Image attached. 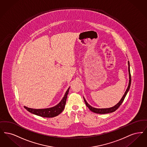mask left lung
<instances>
[{
    "mask_svg": "<svg viewBox=\"0 0 147 147\" xmlns=\"http://www.w3.org/2000/svg\"><path fill=\"white\" fill-rule=\"evenodd\" d=\"M128 69H129V85L127 86V88L126 89L125 94L123 95V97L121 98V99L117 103L116 105H115L111 108H94L92 106H90L88 103L86 102V100L85 99V98L84 97V100L85 101V103L86 104V106L89 108V109L94 113H97V114H107V113H111L112 112H115L117 108L120 107V106L121 105V103L123 102V100L125 99L126 94H127L128 91H129V88L131 86V73H130V69H129V61H128Z\"/></svg>",
    "mask_w": 147,
    "mask_h": 147,
    "instance_id": "1",
    "label": "left lung"
}]
</instances>
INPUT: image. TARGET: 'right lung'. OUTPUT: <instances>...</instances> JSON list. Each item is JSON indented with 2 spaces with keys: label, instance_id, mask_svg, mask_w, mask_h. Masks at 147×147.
Returning <instances> with one entry per match:
<instances>
[{
  "label": "right lung",
  "instance_id": "right-lung-1",
  "mask_svg": "<svg viewBox=\"0 0 147 147\" xmlns=\"http://www.w3.org/2000/svg\"><path fill=\"white\" fill-rule=\"evenodd\" d=\"M69 88L70 87L68 88V90L65 92L63 98L56 106L45 109H33L28 108L26 106H24V107L27 111L40 117H56L64 110Z\"/></svg>",
  "mask_w": 147,
  "mask_h": 147
}]
</instances>
